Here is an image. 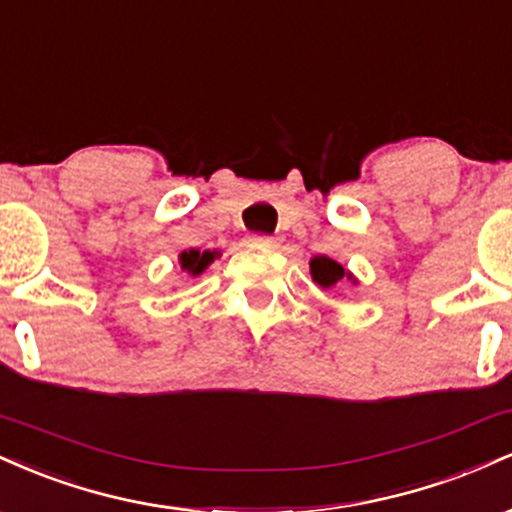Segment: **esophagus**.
<instances>
[{
  "label": "esophagus",
  "mask_w": 512,
  "mask_h": 512,
  "mask_svg": "<svg viewBox=\"0 0 512 512\" xmlns=\"http://www.w3.org/2000/svg\"><path fill=\"white\" fill-rule=\"evenodd\" d=\"M250 243L255 245V248H276V245H279V238H272V236H252Z\"/></svg>",
  "instance_id": "1"
}]
</instances>
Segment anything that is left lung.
<instances>
[{
  "label": "left lung",
  "instance_id": "obj_1",
  "mask_svg": "<svg viewBox=\"0 0 512 512\" xmlns=\"http://www.w3.org/2000/svg\"><path fill=\"white\" fill-rule=\"evenodd\" d=\"M310 272H313V279L322 286V289H330V286L339 284V281L344 279L342 264H337L325 255L315 257V260L310 262Z\"/></svg>",
  "mask_w": 512,
  "mask_h": 512
}]
</instances>
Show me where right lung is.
Here are the masks:
<instances>
[{"instance_id":"right-lung-1","label":"right lung","mask_w":512,"mask_h":512,"mask_svg":"<svg viewBox=\"0 0 512 512\" xmlns=\"http://www.w3.org/2000/svg\"><path fill=\"white\" fill-rule=\"evenodd\" d=\"M209 262H214V252H209V250H204V252L187 250V252H182V255H180L182 269H185V272H190L192 276L202 274L204 269L209 267Z\"/></svg>"}]
</instances>
